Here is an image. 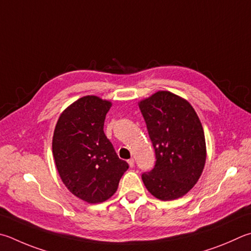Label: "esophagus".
<instances>
[{"label":"esophagus","mask_w":251,"mask_h":251,"mask_svg":"<svg viewBox=\"0 0 251 251\" xmlns=\"http://www.w3.org/2000/svg\"><path fill=\"white\" fill-rule=\"evenodd\" d=\"M127 162H128V165H129V167H131L133 168L134 167V165H135V160L133 158H130V159H128V160H127Z\"/></svg>","instance_id":"1"}]
</instances>
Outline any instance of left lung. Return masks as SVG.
<instances>
[{
    "label": "left lung",
    "instance_id": "obj_1",
    "mask_svg": "<svg viewBox=\"0 0 251 251\" xmlns=\"http://www.w3.org/2000/svg\"><path fill=\"white\" fill-rule=\"evenodd\" d=\"M156 162L141 175L144 184L162 201L183 197L197 183L204 169L206 146L201 122L189 102L168 91H159L141 101Z\"/></svg>",
    "mask_w": 251,
    "mask_h": 251
}]
</instances>
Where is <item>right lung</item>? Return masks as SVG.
<instances>
[{"mask_svg":"<svg viewBox=\"0 0 251 251\" xmlns=\"http://www.w3.org/2000/svg\"><path fill=\"white\" fill-rule=\"evenodd\" d=\"M111 106L98 97H83L61 114L54 128L52 153L59 175L72 194L88 203L110 199L128 169L103 130Z\"/></svg>","mask_w":251,"mask_h":251,"instance_id":"right-lung-1","label":"right lung"}]
</instances>
